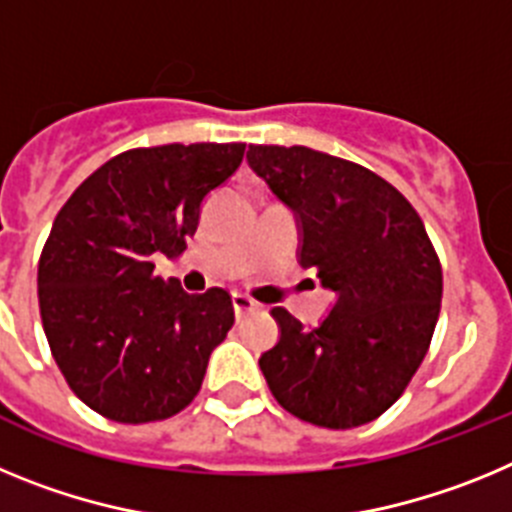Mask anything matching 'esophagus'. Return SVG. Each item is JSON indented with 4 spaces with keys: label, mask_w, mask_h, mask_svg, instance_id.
<instances>
[{
    "label": "esophagus",
    "mask_w": 512,
    "mask_h": 512,
    "mask_svg": "<svg viewBox=\"0 0 512 512\" xmlns=\"http://www.w3.org/2000/svg\"><path fill=\"white\" fill-rule=\"evenodd\" d=\"M253 307H256V302L251 300V297L248 295H238V292H235L233 295V310H235V318L241 320L243 315H246V312H251Z\"/></svg>",
    "instance_id": "1"
}]
</instances>
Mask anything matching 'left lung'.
Masks as SVG:
<instances>
[{
  "mask_svg": "<svg viewBox=\"0 0 512 512\" xmlns=\"http://www.w3.org/2000/svg\"><path fill=\"white\" fill-rule=\"evenodd\" d=\"M248 164L300 223V264L336 292L305 330L274 307L277 346L261 354L271 395L320 428H356L392 408L428 354L443 274L415 207L390 182L305 146H251Z\"/></svg>",
  "mask_w": 512,
  "mask_h": 512,
  "instance_id": "8db88e82",
  "label": "left lung"
}]
</instances>
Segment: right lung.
Returning a JSON list of instances; mask_svg holds the SVG:
<instances>
[{"label":"right lung","instance_id":"1","mask_svg":"<svg viewBox=\"0 0 512 512\" xmlns=\"http://www.w3.org/2000/svg\"><path fill=\"white\" fill-rule=\"evenodd\" d=\"M243 143H169L110 158L53 220L38 264L45 338L74 395L115 423H153L197 397L233 328L225 289L187 295L156 274L179 256L207 194L241 166Z\"/></svg>","mask_w":512,"mask_h":512}]
</instances>
